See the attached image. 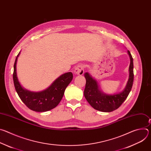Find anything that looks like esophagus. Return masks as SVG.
Returning a JSON list of instances; mask_svg holds the SVG:
<instances>
[{
	"label": "esophagus",
	"instance_id": "34e87169",
	"mask_svg": "<svg viewBox=\"0 0 151 151\" xmlns=\"http://www.w3.org/2000/svg\"><path fill=\"white\" fill-rule=\"evenodd\" d=\"M85 66L82 64H78L74 70V73L78 75H82L84 73Z\"/></svg>",
	"mask_w": 151,
	"mask_h": 151
}]
</instances>
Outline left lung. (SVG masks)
Here are the masks:
<instances>
[{
	"mask_svg": "<svg viewBox=\"0 0 151 151\" xmlns=\"http://www.w3.org/2000/svg\"><path fill=\"white\" fill-rule=\"evenodd\" d=\"M127 52L130 58L129 78L124 90L118 94L109 95L103 93L100 90L97 81L88 73H85L86 84L83 91L84 96L94 109L104 112L114 111L123 103L131 91L134 80L133 59L130 52L128 50Z\"/></svg>",
	"mask_w": 151,
	"mask_h": 151,
	"instance_id": "obj_1",
	"label": "left lung"
}]
</instances>
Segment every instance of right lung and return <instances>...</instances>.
I'll return each mask as SVG.
<instances>
[{"instance_id":"obj_1","label":"right lung","mask_w":151,"mask_h":151,"mask_svg":"<svg viewBox=\"0 0 151 151\" xmlns=\"http://www.w3.org/2000/svg\"><path fill=\"white\" fill-rule=\"evenodd\" d=\"M19 53L16 57L13 73L15 90L22 101L29 108L36 112H46L55 107L61 100L64 91L73 79L72 72L63 74L46 90L40 92H32L21 87L17 76L16 64Z\"/></svg>"}]
</instances>
